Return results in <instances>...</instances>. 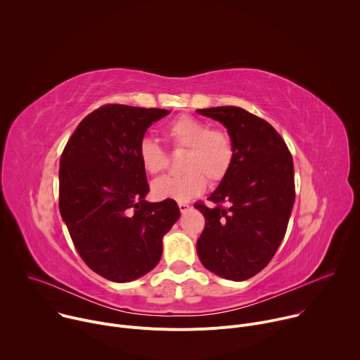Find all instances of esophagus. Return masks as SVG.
<instances>
[{"label":"esophagus","mask_w":360,"mask_h":360,"mask_svg":"<svg viewBox=\"0 0 360 360\" xmlns=\"http://www.w3.org/2000/svg\"><path fill=\"white\" fill-rule=\"evenodd\" d=\"M178 207H179L181 214H186V212L191 210V205H189V203H186V202H179V203H178Z\"/></svg>","instance_id":"esophagus-1"}]
</instances>
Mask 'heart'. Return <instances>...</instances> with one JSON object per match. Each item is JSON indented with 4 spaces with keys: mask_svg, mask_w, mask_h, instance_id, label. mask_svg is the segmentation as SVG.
<instances>
[{
    "mask_svg": "<svg viewBox=\"0 0 360 360\" xmlns=\"http://www.w3.org/2000/svg\"><path fill=\"white\" fill-rule=\"evenodd\" d=\"M167 138L176 149H185L179 176H165L152 184V193L160 199L189 200L210 185L221 184L229 174L235 148L231 135L199 118L182 115L167 129ZM141 165L149 175H158L167 168V155L161 145L150 138L139 142Z\"/></svg>",
    "mask_w": 360,
    "mask_h": 360,
    "instance_id": "heart-1",
    "label": "heart"
}]
</instances>
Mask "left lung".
Wrapping results in <instances>:
<instances>
[{"mask_svg": "<svg viewBox=\"0 0 360 360\" xmlns=\"http://www.w3.org/2000/svg\"><path fill=\"white\" fill-rule=\"evenodd\" d=\"M196 112L219 121L235 148L228 176L208 198L215 207L195 203L205 217L196 252L215 275L246 281L271 262L285 236L295 202L292 155L271 124L239 107Z\"/></svg>", "mask_w": 360, "mask_h": 360, "instance_id": "obj_1", "label": "left lung"}]
</instances>
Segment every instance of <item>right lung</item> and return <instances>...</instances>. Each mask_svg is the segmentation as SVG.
<instances>
[{
  "label": "right lung",
  "mask_w": 360,
  "mask_h": 360,
  "mask_svg": "<svg viewBox=\"0 0 360 360\" xmlns=\"http://www.w3.org/2000/svg\"><path fill=\"white\" fill-rule=\"evenodd\" d=\"M171 111L120 104L86 115L60 161V212L82 261L112 282L155 268L162 238L179 219L174 199L149 192L138 148L146 129Z\"/></svg>",
  "instance_id": "add662e5"
}]
</instances>
